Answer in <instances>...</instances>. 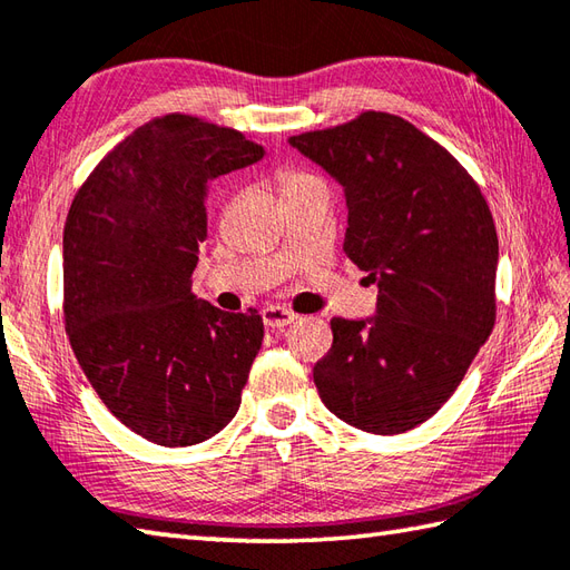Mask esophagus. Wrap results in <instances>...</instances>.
<instances>
[{
    "instance_id": "esophagus-1",
    "label": "esophagus",
    "mask_w": 570,
    "mask_h": 570,
    "mask_svg": "<svg viewBox=\"0 0 570 570\" xmlns=\"http://www.w3.org/2000/svg\"><path fill=\"white\" fill-rule=\"evenodd\" d=\"M298 316L294 311H288L284 306H266L262 311V321L264 325H269V328H284V325L294 323Z\"/></svg>"
}]
</instances>
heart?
<instances>
[{
  "label": "heart",
  "mask_w": 570,
  "mask_h": 570,
  "mask_svg": "<svg viewBox=\"0 0 570 570\" xmlns=\"http://www.w3.org/2000/svg\"><path fill=\"white\" fill-rule=\"evenodd\" d=\"M278 186H282V196H294V193H301L306 188H318L323 186V180L313 174L306 171H284L278 174Z\"/></svg>",
  "instance_id": "1"
}]
</instances>
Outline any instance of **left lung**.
Instances as JSON below:
<instances>
[{"label": "left lung", "instance_id": "left-lung-1", "mask_svg": "<svg viewBox=\"0 0 570 570\" xmlns=\"http://www.w3.org/2000/svg\"><path fill=\"white\" fill-rule=\"evenodd\" d=\"M288 144L343 186V249L380 288L372 318L331 321L313 382L350 426L404 433L451 399L494 328L492 213L465 168L396 115Z\"/></svg>", "mask_w": 570, "mask_h": 570}]
</instances>
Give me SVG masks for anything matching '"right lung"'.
I'll list each match as a JSON object with an SVG mask.
<instances>
[{
    "label": "right lung",
    "instance_id": "1",
    "mask_svg": "<svg viewBox=\"0 0 570 570\" xmlns=\"http://www.w3.org/2000/svg\"><path fill=\"white\" fill-rule=\"evenodd\" d=\"M235 129L166 115L105 156L63 229V313L102 404L166 448L208 441L235 419L264 337L257 311L198 298L210 180L257 164Z\"/></svg>",
    "mask_w": 570,
    "mask_h": 570
}]
</instances>
